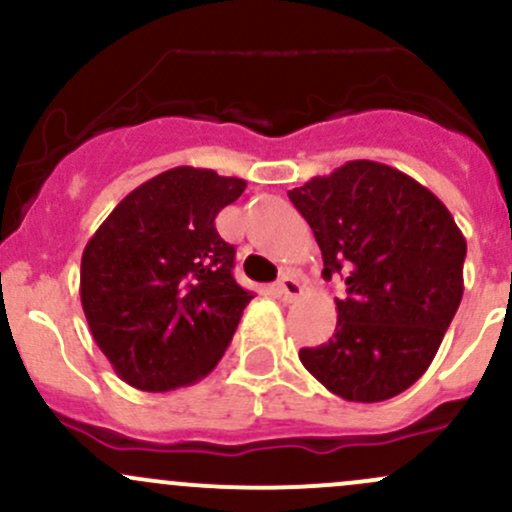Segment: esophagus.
Here are the masks:
<instances>
[{"label":"esophagus","mask_w":512,"mask_h":512,"mask_svg":"<svg viewBox=\"0 0 512 512\" xmlns=\"http://www.w3.org/2000/svg\"><path fill=\"white\" fill-rule=\"evenodd\" d=\"M276 295H278L280 300L293 302V300H298L300 295H302V285L293 276H283L276 283Z\"/></svg>","instance_id":"34e87169"}]
</instances>
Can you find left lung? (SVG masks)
Instances as JSON below:
<instances>
[{"mask_svg":"<svg viewBox=\"0 0 512 512\" xmlns=\"http://www.w3.org/2000/svg\"><path fill=\"white\" fill-rule=\"evenodd\" d=\"M288 197L315 232L322 276L346 278L334 334L300 349L302 366L351 403L408 390L464 295L466 239L454 217L425 185L376 161L344 163Z\"/></svg>","mask_w":512,"mask_h":512,"instance_id":"left-lung-1","label":"left lung"}]
</instances>
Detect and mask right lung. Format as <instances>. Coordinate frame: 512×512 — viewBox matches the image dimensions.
Here are the masks:
<instances>
[{"instance_id":"add662e5","label":"right lung","mask_w":512,"mask_h":512,"mask_svg":"<svg viewBox=\"0 0 512 512\" xmlns=\"http://www.w3.org/2000/svg\"><path fill=\"white\" fill-rule=\"evenodd\" d=\"M246 180L178 166L114 207L82 251L80 300L102 354L129 386L166 393L205 378L254 295L214 229Z\"/></svg>"}]
</instances>
